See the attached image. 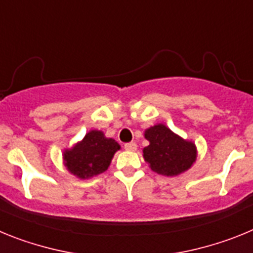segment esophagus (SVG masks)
Segmentation results:
<instances>
[{"label": "esophagus", "instance_id": "34e87169", "mask_svg": "<svg viewBox=\"0 0 253 253\" xmlns=\"http://www.w3.org/2000/svg\"><path fill=\"white\" fill-rule=\"evenodd\" d=\"M124 148L126 149V151H130V152L135 151V149H137V143H135V142L125 143V144H124Z\"/></svg>", "mask_w": 253, "mask_h": 253}]
</instances>
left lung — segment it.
I'll return each mask as SVG.
<instances>
[{
  "label": "left lung",
  "instance_id": "left-lung-1",
  "mask_svg": "<svg viewBox=\"0 0 253 253\" xmlns=\"http://www.w3.org/2000/svg\"><path fill=\"white\" fill-rule=\"evenodd\" d=\"M144 137L149 146L143 149V157L158 175L177 176L196 161L195 144L181 138L166 125H153L144 131Z\"/></svg>",
  "mask_w": 253,
  "mask_h": 253
}]
</instances>
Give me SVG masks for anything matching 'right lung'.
Segmentation results:
<instances>
[{"label":"right lung","mask_w":253,"mask_h":253,"mask_svg":"<svg viewBox=\"0 0 253 253\" xmlns=\"http://www.w3.org/2000/svg\"><path fill=\"white\" fill-rule=\"evenodd\" d=\"M119 149L113 138H106L100 130H91L81 142L63 152L64 166L78 178L93 177L106 171Z\"/></svg>","instance_id":"obj_1"}]
</instances>
